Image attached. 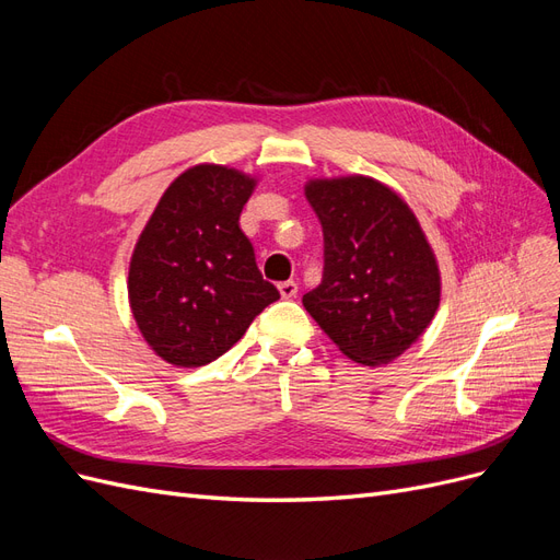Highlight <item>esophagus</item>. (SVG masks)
Wrapping results in <instances>:
<instances>
[{"label": "esophagus", "mask_w": 560, "mask_h": 560, "mask_svg": "<svg viewBox=\"0 0 560 560\" xmlns=\"http://www.w3.org/2000/svg\"><path fill=\"white\" fill-rule=\"evenodd\" d=\"M278 290L282 294V299H294L299 294V284L294 280H284L278 284Z\"/></svg>", "instance_id": "1"}]
</instances>
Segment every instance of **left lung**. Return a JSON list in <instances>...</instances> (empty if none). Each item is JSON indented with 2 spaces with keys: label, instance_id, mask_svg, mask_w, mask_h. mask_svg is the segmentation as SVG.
<instances>
[{
  "label": "left lung",
  "instance_id": "1",
  "mask_svg": "<svg viewBox=\"0 0 560 560\" xmlns=\"http://www.w3.org/2000/svg\"><path fill=\"white\" fill-rule=\"evenodd\" d=\"M303 191L325 233V276L303 294V308L352 362H395L442 301L425 231L406 200L374 177H313Z\"/></svg>",
  "mask_w": 560,
  "mask_h": 560
}]
</instances>
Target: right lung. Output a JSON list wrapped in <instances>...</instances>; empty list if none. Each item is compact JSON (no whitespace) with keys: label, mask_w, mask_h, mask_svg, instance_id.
<instances>
[{"label":"right lung","mask_w":560,"mask_h":560,"mask_svg":"<svg viewBox=\"0 0 560 560\" xmlns=\"http://www.w3.org/2000/svg\"><path fill=\"white\" fill-rule=\"evenodd\" d=\"M257 182L231 165L198 163L167 186L135 243L130 311L167 364L191 369L222 358L280 299L241 229Z\"/></svg>","instance_id":"add662e5"}]
</instances>
